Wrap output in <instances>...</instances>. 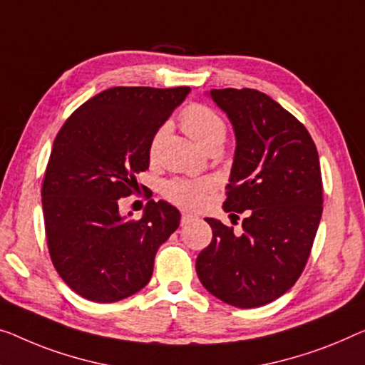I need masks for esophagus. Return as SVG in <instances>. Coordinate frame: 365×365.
<instances>
[{
  "label": "esophagus",
  "mask_w": 365,
  "mask_h": 365,
  "mask_svg": "<svg viewBox=\"0 0 365 365\" xmlns=\"http://www.w3.org/2000/svg\"><path fill=\"white\" fill-rule=\"evenodd\" d=\"M197 220V215L190 213V211H183L182 213V225H188V222H192Z\"/></svg>",
  "instance_id": "1"
}]
</instances>
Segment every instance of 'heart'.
I'll use <instances>...</instances> for the list:
<instances>
[{"label":"heart","mask_w":365,"mask_h":365,"mask_svg":"<svg viewBox=\"0 0 365 365\" xmlns=\"http://www.w3.org/2000/svg\"><path fill=\"white\" fill-rule=\"evenodd\" d=\"M180 123L185 133L192 138L195 143L201 145L203 149H208L213 144H222L226 139V124L222 121L220 114L203 105H192L185 108ZM167 133V126H162L154 138L150 140L149 152L154 157L159 150L160 140L164 139ZM213 188V182L208 178L201 180H183V178H175L165 183L164 195L173 201V203L187 206V208H197L198 205L203 203L205 195Z\"/></svg>","instance_id":"1"}]
</instances>
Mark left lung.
Returning <instances> with one entry per match:
<instances>
[{"label": "left lung", "instance_id": "8db88e82", "mask_svg": "<svg viewBox=\"0 0 365 365\" xmlns=\"http://www.w3.org/2000/svg\"><path fill=\"white\" fill-rule=\"evenodd\" d=\"M236 134L226 213H244L242 235L206 217L213 239L197 257L203 287L221 302L257 308L295 285L323 213L317 145L307 128L262 91L211 90Z\"/></svg>", "mask_w": 365, "mask_h": 365}]
</instances>
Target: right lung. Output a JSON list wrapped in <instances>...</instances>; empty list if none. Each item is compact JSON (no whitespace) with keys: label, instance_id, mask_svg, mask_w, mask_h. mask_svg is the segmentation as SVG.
Here are the masks:
<instances>
[{"label":"right lung","instance_id":"1","mask_svg":"<svg viewBox=\"0 0 365 365\" xmlns=\"http://www.w3.org/2000/svg\"><path fill=\"white\" fill-rule=\"evenodd\" d=\"M188 91L114 86L70 114L53 140L41 192L48 254L86 300L119 302L148 285L157 249L180 225L165 201L149 200L143 217L130 220L118 200L134 193L152 138Z\"/></svg>","mask_w":365,"mask_h":365}]
</instances>
